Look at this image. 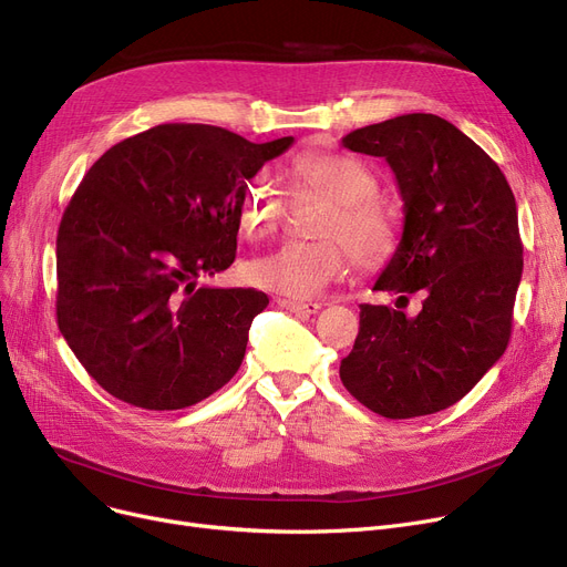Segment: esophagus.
<instances>
[{
  "mask_svg": "<svg viewBox=\"0 0 567 567\" xmlns=\"http://www.w3.org/2000/svg\"><path fill=\"white\" fill-rule=\"evenodd\" d=\"M276 303L293 315H315L321 310V303H296V301H289V299H276Z\"/></svg>",
  "mask_w": 567,
  "mask_h": 567,
  "instance_id": "34e87169",
  "label": "esophagus"
}]
</instances>
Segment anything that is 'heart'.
<instances>
[{"mask_svg": "<svg viewBox=\"0 0 567 567\" xmlns=\"http://www.w3.org/2000/svg\"><path fill=\"white\" fill-rule=\"evenodd\" d=\"M291 176L299 188L336 204L319 227V234L329 238L287 241L276 252L252 259L246 268L250 282L289 299H315L349 276L351 255L361 266L374 268L395 252L398 223L377 199V176L361 161L310 152L293 161ZM282 216V188L268 172L257 174L241 199L244 229L255 238L268 236L280 227Z\"/></svg>", "mask_w": 567, "mask_h": 567, "instance_id": "1", "label": "heart"}]
</instances>
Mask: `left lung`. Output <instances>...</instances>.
<instances>
[{
    "label": "left lung",
    "instance_id": "1",
    "mask_svg": "<svg viewBox=\"0 0 567 567\" xmlns=\"http://www.w3.org/2000/svg\"><path fill=\"white\" fill-rule=\"evenodd\" d=\"M342 144L385 158L395 172L404 229L374 289L398 293V308L419 293L421 312L363 303L340 379L383 419L449 409L511 340L524 248L508 178L436 114H402L353 131Z\"/></svg>",
    "mask_w": 567,
    "mask_h": 567
}]
</instances>
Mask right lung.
I'll return each instance as SVG.
<instances>
[{
	"label": "right lung",
	"instance_id": "add662e5",
	"mask_svg": "<svg viewBox=\"0 0 567 567\" xmlns=\"http://www.w3.org/2000/svg\"><path fill=\"white\" fill-rule=\"evenodd\" d=\"M291 142L161 124L89 167L56 231V323L110 395L176 411L241 368L268 296L199 280L231 266L246 182Z\"/></svg>",
	"mask_w": 567,
	"mask_h": 567
}]
</instances>
